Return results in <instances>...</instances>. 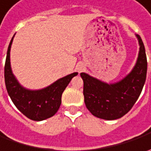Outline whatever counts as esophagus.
I'll list each match as a JSON object with an SVG mask.
<instances>
[{
    "label": "esophagus",
    "mask_w": 151,
    "mask_h": 151,
    "mask_svg": "<svg viewBox=\"0 0 151 151\" xmlns=\"http://www.w3.org/2000/svg\"><path fill=\"white\" fill-rule=\"evenodd\" d=\"M84 69H85V65H83V64H78L77 65H76V70L77 71V72L80 74L81 72H82L83 70H84Z\"/></svg>",
    "instance_id": "obj_1"
}]
</instances>
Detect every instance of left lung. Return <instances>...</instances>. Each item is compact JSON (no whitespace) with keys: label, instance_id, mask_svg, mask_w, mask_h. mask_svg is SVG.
I'll return each mask as SVG.
<instances>
[{"label":"left lung","instance_id":"8db88e82","mask_svg":"<svg viewBox=\"0 0 151 151\" xmlns=\"http://www.w3.org/2000/svg\"><path fill=\"white\" fill-rule=\"evenodd\" d=\"M139 50L130 72L115 83H107L86 73H81L86 108L92 115L105 120L122 118L130 110L142 91L147 73L145 49L140 36L135 34Z\"/></svg>","mask_w":151,"mask_h":151}]
</instances>
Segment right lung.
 I'll return each mask as SVG.
<instances>
[{
	"mask_svg": "<svg viewBox=\"0 0 151 151\" xmlns=\"http://www.w3.org/2000/svg\"><path fill=\"white\" fill-rule=\"evenodd\" d=\"M14 36L9 44L5 63L6 90L12 102L21 113L33 121H43L57 113L60 107L63 91L71 79L77 76L78 73L70 74L39 90H30L23 87L13 75L11 67L10 51Z\"/></svg>",
	"mask_w": 151,
	"mask_h": 151,
	"instance_id": "1",
	"label": "right lung"
}]
</instances>
